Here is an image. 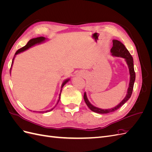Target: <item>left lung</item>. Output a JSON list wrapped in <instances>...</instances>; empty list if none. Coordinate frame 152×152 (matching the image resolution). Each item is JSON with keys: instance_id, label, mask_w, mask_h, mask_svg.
<instances>
[{"instance_id": "obj_1", "label": "left lung", "mask_w": 152, "mask_h": 152, "mask_svg": "<svg viewBox=\"0 0 152 152\" xmlns=\"http://www.w3.org/2000/svg\"><path fill=\"white\" fill-rule=\"evenodd\" d=\"M111 53H112V55L115 56L117 57H122L123 58H125L126 61L127 63V65L129 66V73H130V82H129V86L127 94L122 102L119 103L115 107H114L111 109H101L98 108L97 107H94L93 105H92L87 98L86 94L84 93V99L87 107L89 108L90 110L92 111L98 113H108L110 112H115V110H118L119 108H121L122 106L127 101L131 98V94L132 93L133 91V87H134V83L135 81V77L136 74L134 69V63H133V58L131 56L130 53L129 52V50L127 49V48L125 47L122 42L117 40H113V47L111 49Z\"/></svg>"}]
</instances>
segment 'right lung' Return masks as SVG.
<instances>
[{
  "instance_id": "1",
  "label": "right lung",
  "mask_w": 152,
  "mask_h": 152,
  "mask_svg": "<svg viewBox=\"0 0 152 152\" xmlns=\"http://www.w3.org/2000/svg\"><path fill=\"white\" fill-rule=\"evenodd\" d=\"M45 37H37V38H35V39H31V40H30L28 42V43L26 44V45H25L24 47H23V48H20V49H18L17 51L16 52V53H15V55L16 54H18V53H21V52H23V51H24V50H26V49H28V48H30V47H31V46H33L34 45H35V44H39V43H40V42H43L44 40H45ZM12 62H13V59H12ZM11 71V70H10ZM69 80V79H68V80H65V82H63V84H62V87H63V86L65 85L66 82H68ZM62 90V89H61ZM60 95H61V93H60V94H59V99H60ZM59 102V101H58ZM54 108H52V109H50V110H47V111H45V112H50V111H51V110H53Z\"/></svg>"
}]
</instances>
